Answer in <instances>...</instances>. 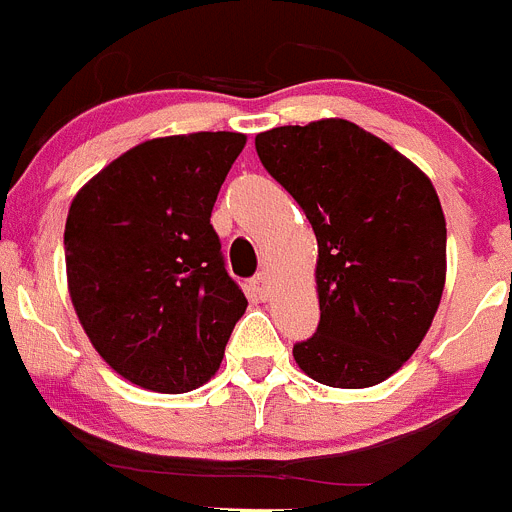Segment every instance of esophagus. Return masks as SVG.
<instances>
[{"mask_svg":"<svg viewBox=\"0 0 512 512\" xmlns=\"http://www.w3.org/2000/svg\"><path fill=\"white\" fill-rule=\"evenodd\" d=\"M251 289H253V294L259 296L261 301L269 299V294H271L269 276H266V274H256V276H253V279H251Z\"/></svg>","mask_w":512,"mask_h":512,"instance_id":"34e87169","label":"esophagus"}]
</instances>
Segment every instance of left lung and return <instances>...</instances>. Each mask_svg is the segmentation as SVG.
<instances>
[{
  "label": "left lung",
  "mask_w": 512,
  "mask_h": 512,
  "mask_svg": "<svg viewBox=\"0 0 512 512\" xmlns=\"http://www.w3.org/2000/svg\"><path fill=\"white\" fill-rule=\"evenodd\" d=\"M264 168L291 193L319 243V329L294 347L304 374L362 389L415 354L440 306L447 228L432 180L342 118L256 135Z\"/></svg>",
  "instance_id": "1"
}]
</instances>
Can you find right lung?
Returning a JSON list of instances; mask_svg holds the SVG:
<instances>
[{"mask_svg": "<svg viewBox=\"0 0 512 512\" xmlns=\"http://www.w3.org/2000/svg\"><path fill=\"white\" fill-rule=\"evenodd\" d=\"M243 145V133L145 140L72 198L65 264L77 319L97 354L150 392L206 384L246 311L211 226Z\"/></svg>", "mask_w": 512, "mask_h": 512, "instance_id": "right-lung-1", "label": "right lung"}]
</instances>
